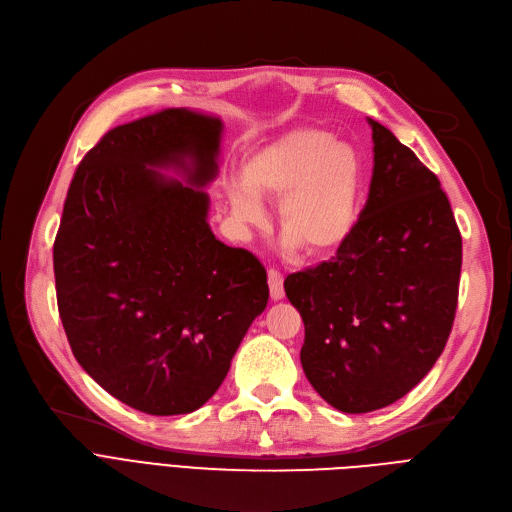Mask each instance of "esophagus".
<instances>
[{
	"instance_id": "1",
	"label": "esophagus",
	"mask_w": 512,
	"mask_h": 512,
	"mask_svg": "<svg viewBox=\"0 0 512 512\" xmlns=\"http://www.w3.org/2000/svg\"><path fill=\"white\" fill-rule=\"evenodd\" d=\"M267 284H270V294L274 301H280L284 297V278L278 270L267 272Z\"/></svg>"
}]
</instances>
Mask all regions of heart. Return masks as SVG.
<instances>
[{"instance_id":"heart-1","label":"heart","mask_w":512,"mask_h":512,"mask_svg":"<svg viewBox=\"0 0 512 512\" xmlns=\"http://www.w3.org/2000/svg\"><path fill=\"white\" fill-rule=\"evenodd\" d=\"M240 182L226 188L238 224L261 220L259 199L280 198L278 226L290 245L326 257L357 230L365 161L355 145L336 141L328 130L294 128L242 159Z\"/></svg>"}]
</instances>
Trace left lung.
<instances>
[{"mask_svg":"<svg viewBox=\"0 0 512 512\" xmlns=\"http://www.w3.org/2000/svg\"><path fill=\"white\" fill-rule=\"evenodd\" d=\"M373 174L355 234L284 280L305 324L307 380L342 413L384 409L442 355L459 301L463 240L438 176L369 118Z\"/></svg>","mask_w":512,"mask_h":512,"instance_id":"obj_1","label":"left lung"}]
</instances>
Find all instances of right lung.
I'll return each instance as SVG.
<instances>
[{"label": "right lung", "instance_id": "obj_1", "mask_svg": "<svg viewBox=\"0 0 512 512\" xmlns=\"http://www.w3.org/2000/svg\"><path fill=\"white\" fill-rule=\"evenodd\" d=\"M224 124L164 110L116 126L80 161L53 242L72 353L124 405L193 413L215 394L270 288L261 261L207 224ZM178 171L187 182L157 169Z\"/></svg>", "mask_w": 512, "mask_h": 512}]
</instances>
